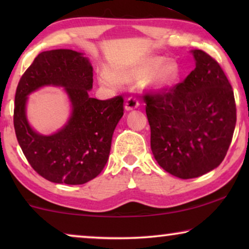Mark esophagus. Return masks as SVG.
<instances>
[{
    "mask_svg": "<svg viewBox=\"0 0 249 249\" xmlns=\"http://www.w3.org/2000/svg\"><path fill=\"white\" fill-rule=\"evenodd\" d=\"M138 107H139V101L135 96L128 97V100H127V102H125V104H124L125 110H128V111L129 110H134V108Z\"/></svg>",
    "mask_w": 249,
    "mask_h": 249,
    "instance_id": "34e87169",
    "label": "esophagus"
}]
</instances>
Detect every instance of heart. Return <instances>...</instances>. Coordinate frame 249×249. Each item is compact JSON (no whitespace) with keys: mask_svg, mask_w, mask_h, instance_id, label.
<instances>
[{"mask_svg":"<svg viewBox=\"0 0 249 249\" xmlns=\"http://www.w3.org/2000/svg\"><path fill=\"white\" fill-rule=\"evenodd\" d=\"M163 61L164 59L160 56L146 57L130 69L114 73V76L124 83H138L148 76L147 81L152 86L165 88L171 86L177 80L179 76V68L173 61ZM101 80L104 84H112L114 79L108 71H104L101 76Z\"/></svg>","mask_w":249,"mask_h":249,"instance_id":"b5f03b06","label":"heart"}]
</instances>
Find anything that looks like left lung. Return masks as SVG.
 <instances>
[{
    "label": "left lung",
    "mask_w": 249,
    "mask_h": 249,
    "mask_svg": "<svg viewBox=\"0 0 249 249\" xmlns=\"http://www.w3.org/2000/svg\"><path fill=\"white\" fill-rule=\"evenodd\" d=\"M196 68L171 88L144 94L151 148L161 168L197 178L226 158L236 127L232 87L215 59L194 50Z\"/></svg>",
    "instance_id": "obj_1"
}]
</instances>
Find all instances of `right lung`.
<instances>
[{"instance_id":"add662e5","label":"right lung","mask_w":249,"mask_h":249,"mask_svg":"<svg viewBox=\"0 0 249 249\" xmlns=\"http://www.w3.org/2000/svg\"><path fill=\"white\" fill-rule=\"evenodd\" d=\"M46 84L66 88L73 114L55 134L34 132L25 118L26 96ZM93 68L83 53L52 50L39 53L20 78L15 97L13 125L18 142L32 168L49 181L83 185L107 164L112 136L124 115V97H89Z\"/></svg>"}]
</instances>
